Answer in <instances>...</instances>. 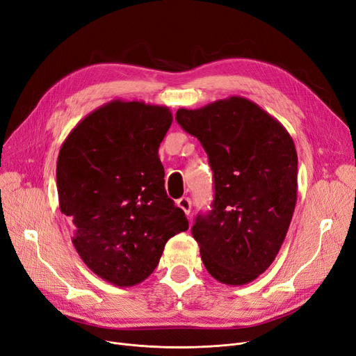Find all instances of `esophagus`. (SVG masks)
Here are the masks:
<instances>
[{
    "label": "esophagus",
    "instance_id": "34e87169",
    "mask_svg": "<svg viewBox=\"0 0 356 356\" xmlns=\"http://www.w3.org/2000/svg\"><path fill=\"white\" fill-rule=\"evenodd\" d=\"M177 205L184 211V213L189 215L192 211V200L189 197H180L177 200Z\"/></svg>",
    "mask_w": 356,
    "mask_h": 356
}]
</instances>
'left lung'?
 I'll return each mask as SVG.
<instances>
[{"label": "left lung", "mask_w": 356, "mask_h": 356, "mask_svg": "<svg viewBox=\"0 0 356 356\" xmlns=\"http://www.w3.org/2000/svg\"><path fill=\"white\" fill-rule=\"evenodd\" d=\"M213 172L212 209L196 216L192 236L209 275L245 285L264 273L285 240L297 204L298 157L288 131L240 96L200 109H179Z\"/></svg>", "instance_id": "left-lung-1"}]
</instances>
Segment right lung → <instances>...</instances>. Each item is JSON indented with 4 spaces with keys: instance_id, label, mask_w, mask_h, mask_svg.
Wrapping results in <instances>:
<instances>
[{
    "instance_id": "add662e5",
    "label": "right lung",
    "mask_w": 356,
    "mask_h": 356,
    "mask_svg": "<svg viewBox=\"0 0 356 356\" xmlns=\"http://www.w3.org/2000/svg\"><path fill=\"white\" fill-rule=\"evenodd\" d=\"M165 106L113 100L76 125L59 149L56 186L84 264L116 286L157 268L170 237L189 228L164 189L159 147L172 125Z\"/></svg>"
}]
</instances>
